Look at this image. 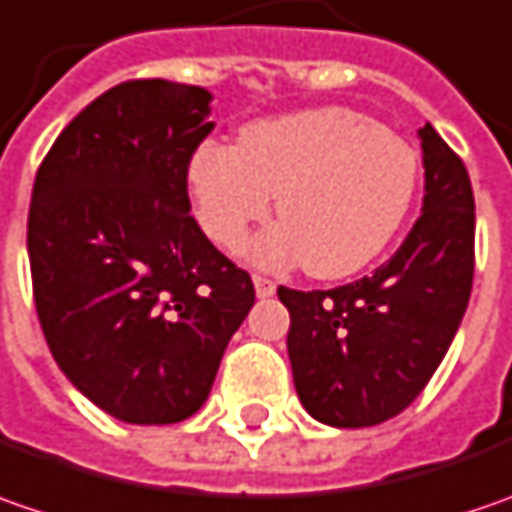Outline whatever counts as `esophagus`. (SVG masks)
Masks as SVG:
<instances>
[{
  "label": "esophagus",
  "instance_id": "1",
  "mask_svg": "<svg viewBox=\"0 0 512 512\" xmlns=\"http://www.w3.org/2000/svg\"><path fill=\"white\" fill-rule=\"evenodd\" d=\"M252 283H255L257 298H272V295H275V283H272L269 278H263V275H255V278H252Z\"/></svg>",
  "mask_w": 512,
  "mask_h": 512
}]
</instances>
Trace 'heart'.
Returning <instances> with one entry per match:
<instances>
[{
    "label": "heart",
    "mask_w": 512,
    "mask_h": 512,
    "mask_svg": "<svg viewBox=\"0 0 512 512\" xmlns=\"http://www.w3.org/2000/svg\"><path fill=\"white\" fill-rule=\"evenodd\" d=\"M189 186L203 232L237 252L278 197L283 223L252 246L260 266L306 260L323 280L349 278L387 249L410 212L418 154L404 137L341 108H309L246 125L237 145L206 143Z\"/></svg>",
    "instance_id": "1"
}]
</instances>
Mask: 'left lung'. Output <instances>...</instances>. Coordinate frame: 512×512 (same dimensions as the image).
Returning a JSON list of instances; mask_svg holds the SVG:
<instances>
[{
  "label": "left lung",
  "instance_id": "left-lung-1",
  "mask_svg": "<svg viewBox=\"0 0 512 512\" xmlns=\"http://www.w3.org/2000/svg\"><path fill=\"white\" fill-rule=\"evenodd\" d=\"M418 137L424 206L401 249L346 286L278 289L292 318L286 346L300 404L329 427H372L407 410L444 361L473 292L470 174L433 125Z\"/></svg>",
  "mask_w": 512,
  "mask_h": 512
}]
</instances>
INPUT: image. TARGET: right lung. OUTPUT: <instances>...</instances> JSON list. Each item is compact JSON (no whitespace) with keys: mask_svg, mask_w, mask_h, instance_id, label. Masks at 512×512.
Returning a JSON list of instances; mask_svg holds the SVG:
<instances>
[{"mask_svg":"<svg viewBox=\"0 0 512 512\" xmlns=\"http://www.w3.org/2000/svg\"><path fill=\"white\" fill-rule=\"evenodd\" d=\"M209 102L197 85L120 82L65 125L36 171L28 257L45 341L68 381L125 424L200 410L255 303L249 272L191 217Z\"/></svg>","mask_w":512,"mask_h":512,"instance_id":"add662e5","label":"right lung"}]
</instances>
